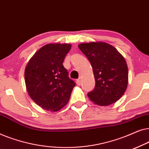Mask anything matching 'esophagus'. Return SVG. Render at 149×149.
<instances>
[{"label":"esophagus","instance_id":"esophagus-1","mask_svg":"<svg viewBox=\"0 0 149 149\" xmlns=\"http://www.w3.org/2000/svg\"><path fill=\"white\" fill-rule=\"evenodd\" d=\"M76 83H77V85H79V86H80L81 83V79H77V80L76 81Z\"/></svg>","mask_w":149,"mask_h":149}]
</instances>
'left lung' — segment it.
I'll list each match as a JSON object with an SVG mask.
<instances>
[{"instance_id": "left-lung-1", "label": "left lung", "mask_w": 149, "mask_h": 149, "mask_svg": "<svg viewBox=\"0 0 149 149\" xmlns=\"http://www.w3.org/2000/svg\"><path fill=\"white\" fill-rule=\"evenodd\" d=\"M79 48L92 66L95 81L94 89L87 93L99 106H109L121 98L128 84V68L123 56L105 42L79 44Z\"/></svg>"}]
</instances>
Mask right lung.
I'll return each mask as SVG.
<instances>
[{"instance_id": "right-lung-1", "label": "right lung", "mask_w": 149, "mask_h": 149, "mask_svg": "<svg viewBox=\"0 0 149 149\" xmlns=\"http://www.w3.org/2000/svg\"><path fill=\"white\" fill-rule=\"evenodd\" d=\"M70 49L68 43L45 45L34 54L26 66L24 78L28 95L46 111L56 112L62 109L75 86L62 64Z\"/></svg>"}]
</instances>
